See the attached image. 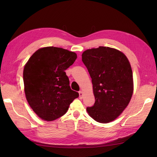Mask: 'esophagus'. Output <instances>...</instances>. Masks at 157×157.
<instances>
[{
	"label": "esophagus",
	"instance_id": "esophagus-1",
	"mask_svg": "<svg viewBox=\"0 0 157 157\" xmlns=\"http://www.w3.org/2000/svg\"><path fill=\"white\" fill-rule=\"evenodd\" d=\"M79 98L82 99L83 98V95H84V94H83V92L79 91Z\"/></svg>",
	"mask_w": 157,
	"mask_h": 157
}]
</instances>
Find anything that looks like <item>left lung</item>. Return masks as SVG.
Instances as JSON below:
<instances>
[{
	"label": "left lung",
	"instance_id": "obj_1",
	"mask_svg": "<svg viewBox=\"0 0 157 157\" xmlns=\"http://www.w3.org/2000/svg\"><path fill=\"white\" fill-rule=\"evenodd\" d=\"M82 56L92 78L95 97L94 105L86 111L96 121L111 122L121 114L132 96L130 63L121 51L105 46L86 50Z\"/></svg>",
	"mask_w": 157,
	"mask_h": 157
}]
</instances>
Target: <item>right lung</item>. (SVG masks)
Segmentation results:
<instances>
[{
	"label": "right lung",
	"instance_id": "add662e5",
	"mask_svg": "<svg viewBox=\"0 0 157 157\" xmlns=\"http://www.w3.org/2000/svg\"><path fill=\"white\" fill-rule=\"evenodd\" d=\"M76 59L75 52L48 46L36 51L25 64L23 74L25 97L42 119L51 121L61 117L79 96L70 88L65 72Z\"/></svg>",
	"mask_w": 157,
	"mask_h": 157
}]
</instances>
